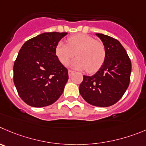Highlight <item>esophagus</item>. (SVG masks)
Instances as JSON below:
<instances>
[{
  "instance_id": "esophagus-1",
  "label": "esophagus",
  "mask_w": 146,
  "mask_h": 146,
  "mask_svg": "<svg viewBox=\"0 0 146 146\" xmlns=\"http://www.w3.org/2000/svg\"><path fill=\"white\" fill-rule=\"evenodd\" d=\"M68 74H69V77H71V76H72V74H74V71H72V70H70V69H69V70H68Z\"/></svg>"
}]
</instances>
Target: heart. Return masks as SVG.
<instances>
[{
	"instance_id": "heart-1",
	"label": "heart",
	"mask_w": 146,
	"mask_h": 146,
	"mask_svg": "<svg viewBox=\"0 0 146 146\" xmlns=\"http://www.w3.org/2000/svg\"><path fill=\"white\" fill-rule=\"evenodd\" d=\"M55 54L64 65L76 54L77 57L71 66L94 73L99 70L105 62L106 51L102 42L87 34H77L69 36L67 44L59 41L55 46Z\"/></svg>"
}]
</instances>
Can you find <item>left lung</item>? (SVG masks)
<instances>
[{
  "instance_id": "obj_1",
  "label": "left lung",
  "mask_w": 146,
  "mask_h": 146,
  "mask_svg": "<svg viewBox=\"0 0 146 146\" xmlns=\"http://www.w3.org/2000/svg\"><path fill=\"white\" fill-rule=\"evenodd\" d=\"M96 35L105 46V62L95 74L83 76L79 90L90 105L109 107L120 100L128 87L131 62L120 41L105 34Z\"/></svg>"
}]
</instances>
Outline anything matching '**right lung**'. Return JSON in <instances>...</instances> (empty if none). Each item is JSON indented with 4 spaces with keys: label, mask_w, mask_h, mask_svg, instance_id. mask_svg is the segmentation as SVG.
Returning <instances> with one entry per match:
<instances>
[{
    "label": "right lung",
    "mask_w": 146,
    "mask_h": 146,
    "mask_svg": "<svg viewBox=\"0 0 146 146\" xmlns=\"http://www.w3.org/2000/svg\"><path fill=\"white\" fill-rule=\"evenodd\" d=\"M67 33H43L23 44L13 65L19 96L35 108L48 106L63 93L68 70L55 54L56 44Z\"/></svg>",
    "instance_id": "add662e5"
}]
</instances>
